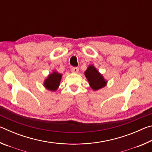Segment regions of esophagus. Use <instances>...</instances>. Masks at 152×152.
Here are the masks:
<instances>
[{
  "mask_svg": "<svg viewBox=\"0 0 152 152\" xmlns=\"http://www.w3.org/2000/svg\"><path fill=\"white\" fill-rule=\"evenodd\" d=\"M71 71L73 73H78L79 71V69L78 68H77V67H73V68H71Z\"/></svg>",
  "mask_w": 152,
  "mask_h": 152,
  "instance_id": "34e87169",
  "label": "esophagus"
}]
</instances>
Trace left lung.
<instances>
[{
    "label": "left lung",
    "instance_id": "left-lung-1",
    "mask_svg": "<svg viewBox=\"0 0 152 152\" xmlns=\"http://www.w3.org/2000/svg\"><path fill=\"white\" fill-rule=\"evenodd\" d=\"M84 75L88 82L91 88L94 91L107 86V80L93 65L88 66L86 71L84 72Z\"/></svg>",
    "mask_w": 152,
    "mask_h": 152
}]
</instances>
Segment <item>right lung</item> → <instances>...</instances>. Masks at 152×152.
I'll list each match as a JSON object with an SVG mask.
<instances>
[{"label":"right lung","mask_w":152,"mask_h":152,"mask_svg":"<svg viewBox=\"0 0 152 152\" xmlns=\"http://www.w3.org/2000/svg\"><path fill=\"white\" fill-rule=\"evenodd\" d=\"M62 74L53 70L43 81V86L50 91H56L60 86Z\"/></svg>","instance_id":"1"}]
</instances>
